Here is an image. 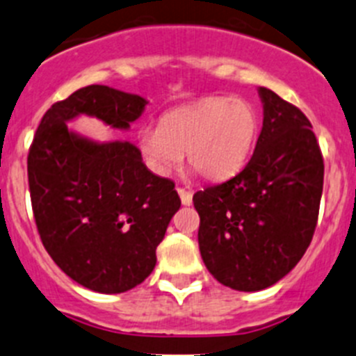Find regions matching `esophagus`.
I'll list each match as a JSON object with an SVG mask.
<instances>
[{"label":"esophagus","mask_w":356,"mask_h":356,"mask_svg":"<svg viewBox=\"0 0 356 356\" xmlns=\"http://www.w3.org/2000/svg\"><path fill=\"white\" fill-rule=\"evenodd\" d=\"M177 193H179V196H181L182 205H186V207L191 205V203H193V193L191 191H186V189L177 188Z\"/></svg>","instance_id":"esophagus-1"}]
</instances>
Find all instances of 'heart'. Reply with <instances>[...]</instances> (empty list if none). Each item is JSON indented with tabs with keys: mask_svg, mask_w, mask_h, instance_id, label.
<instances>
[{
	"mask_svg": "<svg viewBox=\"0 0 356 356\" xmlns=\"http://www.w3.org/2000/svg\"><path fill=\"white\" fill-rule=\"evenodd\" d=\"M259 115L243 99L207 97L175 108L158 129L139 134V149L153 172L168 175L186 153L189 168L207 181H224L241 170L259 137Z\"/></svg>",
	"mask_w": 356,
	"mask_h": 356,
	"instance_id": "1",
	"label": "heart"
}]
</instances>
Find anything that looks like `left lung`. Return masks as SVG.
Listing matches in <instances>:
<instances>
[{
  "instance_id": "1",
  "label": "left lung",
  "mask_w": 356,
  "mask_h": 356,
  "mask_svg": "<svg viewBox=\"0 0 356 356\" xmlns=\"http://www.w3.org/2000/svg\"><path fill=\"white\" fill-rule=\"evenodd\" d=\"M264 109L255 151L240 174L195 193L198 245L217 282L241 292L291 273L312 243L323 158L301 109L259 86Z\"/></svg>"
}]
</instances>
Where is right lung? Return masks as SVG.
<instances>
[{
	"label": "right lung",
	"mask_w": 356,
	"mask_h": 356,
	"mask_svg": "<svg viewBox=\"0 0 356 356\" xmlns=\"http://www.w3.org/2000/svg\"><path fill=\"white\" fill-rule=\"evenodd\" d=\"M146 104L106 85L79 88L44 113L27 156L44 248L69 278L101 294H122L149 277L181 198L170 179L147 170L132 143H97L67 123L86 115L129 130Z\"/></svg>",
	"instance_id": "right-lung-1"
}]
</instances>
